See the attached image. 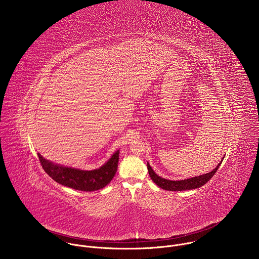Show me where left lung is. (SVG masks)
I'll return each instance as SVG.
<instances>
[{
  "label": "left lung",
  "mask_w": 259,
  "mask_h": 259,
  "mask_svg": "<svg viewBox=\"0 0 259 259\" xmlns=\"http://www.w3.org/2000/svg\"><path fill=\"white\" fill-rule=\"evenodd\" d=\"M223 161H224V158H223V160H221V162ZM221 162L216 166L215 169H213L211 172H209L207 174H203L200 176L183 179V180H169V179L160 177L158 174L155 173V171L152 169V167L150 166L149 163H147V170H149V174H150L152 180L157 184L159 188L166 190V191H171V192H180V191L194 190V189L203 187L204 184L207 181H209L213 177V175L216 173Z\"/></svg>",
  "instance_id": "8db88e82"
}]
</instances>
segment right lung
I'll use <instances>...</instances> for the list:
<instances>
[{"label": "right lung", "instance_id": "1", "mask_svg": "<svg viewBox=\"0 0 259 259\" xmlns=\"http://www.w3.org/2000/svg\"><path fill=\"white\" fill-rule=\"evenodd\" d=\"M119 154L120 152L117 151L104 165L91 171L54 164L40 154L38 157L45 172L59 184L77 191L93 192L104 188L114 178L118 169Z\"/></svg>", "mask_w": 259, "mask_h": 259}]
</instances>
